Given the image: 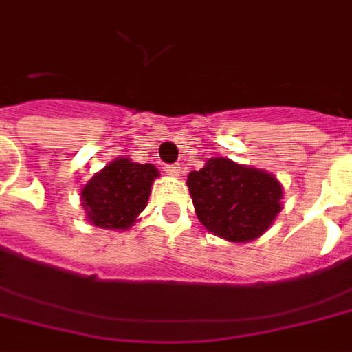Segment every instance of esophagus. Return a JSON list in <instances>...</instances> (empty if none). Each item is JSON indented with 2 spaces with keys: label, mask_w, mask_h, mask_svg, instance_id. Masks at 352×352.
Listing matches in <instances>:
<instances>
[{
  "label": "esophagus",
  "mask_w": 352,
  "mask_h": 352,
  "mask_svg": "<svg viewBox=\"0 0 352 352\" xmlns=\"http://www.w3.org/2000/svg\"><path fill=\"white\" fill-rule=\"evenodd\" d=\"M166 174H170V176H179L182 174V166L178 163H174V165H166L165 166Z\"/></svg>",
  "instance_id": "34e87169"
}]
</instances>
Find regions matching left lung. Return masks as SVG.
Here are the masks:
<instances>
[{"label":"left lung","instance_id":"left-lung-1","mask_svg":"<svg viewBox=\"0 0 352 352\" xmlns=\"http://www.w3.org/2000/svg\"><path fill=\"white\" fill-rule=\"evenodd\" d=\"M187 187L199 221L230 242L255 240L281 212L278 179L225 157L210 159L204 168L189 173Z\"/></svg>","mask_w":352,"mask_h":352}]
</instances>
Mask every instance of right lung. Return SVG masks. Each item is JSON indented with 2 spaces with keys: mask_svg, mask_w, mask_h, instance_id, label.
<instances>
[{
  "mask_svg": "<svg viewBox=\"0 0 352 352\" xmlns=\"http://www.w3.org/2000/svg\"><path fill=\"white\" fill-rule=\"evenodd\" d=\"M157 168L129 159H116L82 189V206L89 221L102 229H129L148 204Z\"/></svg>",
  "mask_w": 352,
  "mask_h": 352,
  "instance_id": "add662e5",
  "label": "right lung"
}]
</instances>
